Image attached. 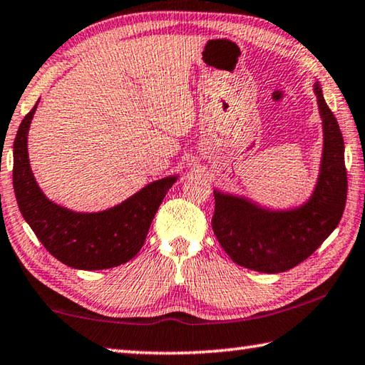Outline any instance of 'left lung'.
I'll list each match as a JSON object with an SVG mask.
<instances>
[{
    "instance_id": "1",
    "label": "left lung",
    "mask_w": 365,
    "mask_h": 365,
    "mask_svg": "<svg viewBox=\"0 0 365 365\" xmlns=\"http://www.w3.org/2000/svg\"><path fill=\"white\" fill-rule=\"evenodd\" d=\"M323 118V159L314 195L299 210L266 211L244 198L214 192L212 230L232 262L262 273H282L302 263L336 229L348 196L344 140L315 84Z\"/></svg>"
}]
</instances>
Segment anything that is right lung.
<instances>
[{"mask_svg": "<svg viewBox=\"0 0 365 365\" xmlns=\"http://www.w3.org/2000/svg\"><path fill=\"white\" fill-rule=\"evenodd\" d=\"M37 106L21 121L14 140L13 185L21 214L51 255L71 268L107 269L130 262L141 250L175 177L149 183L102 212H73L51 203L40 192L27 158V131Z\"/></svg>", "mask_w": 365, "mask_h": 365, "instance_id": "right-lung-1", "label": "right lung"}]
</instances>
